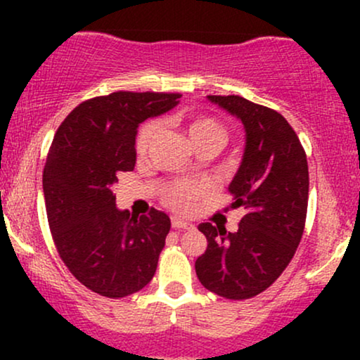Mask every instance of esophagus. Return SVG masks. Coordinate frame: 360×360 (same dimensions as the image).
Wrapping results in <instances>:
<instances>
[{
    "label": "esophagus",
    "mask_w": 360,
    "mask_h": 360,
    "mask_svg": "<svg viewBox=\"0 0 360 360\" xmlns=\"http://www.w3.org/2000/svg\"><path fill=\"white\" fill-rule=\"evenodd\" d=\"M172 226H174V229H177V230H183V229H191L193 225L189 221L183 220V218L174 217V218H172Z\"/></svg>",
    "instance_id": "esophagus-1"
}]
</instances>
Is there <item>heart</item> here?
<instances>
[{"label": "heart", "mask_w": 360, "mask_h": 360, "mask_svg": "<svg viewBox=\"0 0 360 360\" xmlns=\"http://www.w3.org/2000/svg\"><path fill=\"white\" fill-rule=\"evenodd\" d=\"M159 122H148L147 125L140 128L137 137V152L139 154H146L148 147L152 146L154 139L159 134ZM184 131L188 135L189 142L193 143L194 148L201 146H213L220 148L226 140V131L220 123H217L212 118L198 117L191 118L186 122ZM208 184H174L172 188L167 189L166 193V203L177 212H191L196 200L205 196L208 193Z\"/></svg>", "instance_id": "obj_1"}]
</instances>
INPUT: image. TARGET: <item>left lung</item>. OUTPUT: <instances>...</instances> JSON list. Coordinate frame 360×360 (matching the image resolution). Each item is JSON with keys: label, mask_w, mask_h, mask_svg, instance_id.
Returning <instances> with one entry per match:
<instances>
[{"label": "left lung", "mask_w": 360, "mask_h": 360, "mask_svg": "<svg viewBox=\"0 0 360 360\" xmlns=\"http://www.w3.org/2000/svg\"><path fill=\"white\" fill-rule=\"evenodd\" d=\"M243 125L245 148L229 191L245 214L237 232L200 223L208 247L194 262L200 283L226 300L267 289L291 262L308 208V162L298 135L278 111L242 96H206Z\"/></svg>", "instance_id": "obj_1"}]
</instances>
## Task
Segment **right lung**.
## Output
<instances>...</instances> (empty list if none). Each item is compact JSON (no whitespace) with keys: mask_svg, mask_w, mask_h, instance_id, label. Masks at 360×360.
<instances>
[{"mask_svg":"<svg viewBox=\"0 0 360 360\" xmlns=\"http://www.w3.org/2000/svg\"><path fill=\"white\" fill-rule=\"evenodd\" d=\"M181 94L117 91L76 106L62 122L44 167L49 226L72 276L106 298L154 278L171 220L152 208L137 218L117 208L113 184L134 171L137 128L167 113Z\"/></svg>","mask_w":360,"mask_h":360,"instance_id":"right-lung-1","label":"right lung"}]
</instances>
